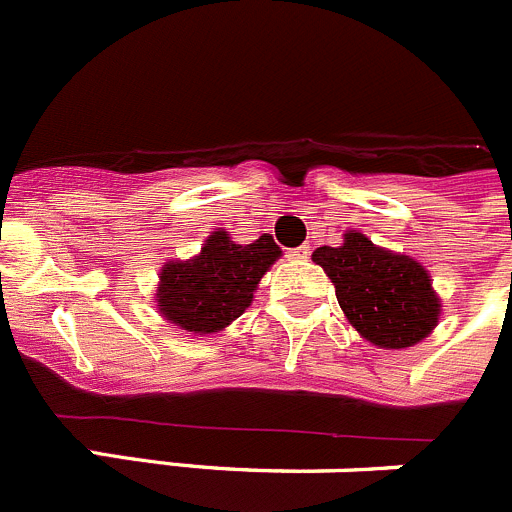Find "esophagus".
<instances>
[{
    "label": "esophagus",
    "instance_id": "esophagus-1",
    "mask_svg": "<svg viewBox=\"0 0 512 512\" xmlns=\"http://www.w3.org/2000/svg\"><path fill=\"white\" fill-rule=\"evenodd\" d=\"M289 259H295V261H307L310 259V246H297L292 248V251H287Z\"/></svg>",
    "mask_w": 512,
    "mask_h": 512
}]
</instances>
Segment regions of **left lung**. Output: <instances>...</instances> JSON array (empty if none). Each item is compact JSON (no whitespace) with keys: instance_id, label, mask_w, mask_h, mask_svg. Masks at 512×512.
I'll use <instances>...</instances> for the list:
<instances>
[{"instance_id":"8db88e82","label":"left lung","mask_w":512,"mask_h":512,"mask_svg":"<svg viewBox=\"0 0 512 512\" xmlns=\"http://www.w3.org/2000/svg\"><path fill=\"white\" fill-rule=\"evenodd\" d=\"M312 261L336 287L348 323L382 348H408L438 323V297L428 271L410 256L374 246L366 235L346 233L343 246H320Z\"/></svg>"}]
</instances>
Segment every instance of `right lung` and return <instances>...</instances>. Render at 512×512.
Returning <instances> with one entry per match:
<instances>
[{"instance_id": "obj_1", "label": "right lung", "mask_w": 512, "mask_h": 512, "mask_svg": "<svg viewBox=\"0 0 512 512\" xmlns=\"http://www.w3.org/2000/svg\"><path fill=\"white\" fill-rule=\"evenodd\" d=\"M279 253L274 238L266 233L241 246L230 241L225 230H217L207 238L200 256L164 266L158 310L189 333H217L241 318L251 305L253 289Z\"/></svg>"}]
</instances>
